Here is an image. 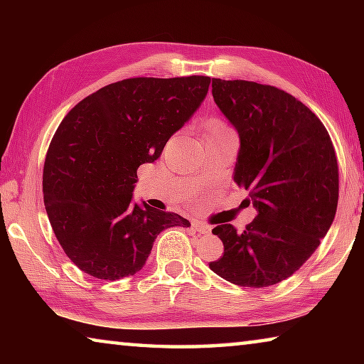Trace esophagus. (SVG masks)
I'll use <instances>...</instances> for the list:
<instances>
[{"instance_id": "34e87169", "label": "esophagus", "mask_w": 364, "mask_h": 364, "mask_svg": "<svg viewBox=\"0 0 364 364\" xmlns=\"http://www.w3.org/2000/svg\"><path fill=\"white\" fill-rule=\"evenodd\" d=\"M193 226L196 228V231L199 234H210V231H212V228L205 223H202V221H194Z\"/></svg>"}]
</instances>
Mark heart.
Listing matches in <instances>:
<instances>
[{"instance_id":"heart-1","label":"heart","mask_w":364,"mask_h":364,"mask_svg":"<svg viewBox=\"0 0 364 364\" xmlns=\"http://www.w3.org/2000/svg\"><path fill=\"white\" fill-rule=\"evenodd\" d=\"M207 133L208 136H217V134H226V133H232L231 128L225 125L221 120L213 119L207 123Z\"/></svg>"}]
</instances>
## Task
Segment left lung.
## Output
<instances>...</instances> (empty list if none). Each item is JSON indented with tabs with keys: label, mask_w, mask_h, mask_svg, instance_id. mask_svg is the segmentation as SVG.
Here are the masks:
<instances>
[{
	"label": "left lung",
	"mask_w": 364,
	"mask_h": 364,
	"mask_svg": "<svg viewBox=\"0 0 364 364\" xmlns=\"http://www.w3.org/2000/svg\"><path fill=\"white\" fill-rule=\"evenodd\" d=\"M212 95L241 139L234 183L249 191L257 217L239 232L218 225L225 245L208 267L242 287H268L292 276L334 221L338 165L321 120L276 86L212 78Z\"/></svg>",
	"instance_id": "obj_1"
}]
</instances>
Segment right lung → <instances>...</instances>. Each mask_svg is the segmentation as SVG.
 I'll return each mask as SVG.
<instances>
[{"instance_id":"1","label":"right lung","mask_w":364,"mask_h":364,"mask_svg":"<svg viewBox=\"0 0 364 364\" xmlns=\"http://www.w3.org/2000/svg\"><path fill=\"white\" fill-rule=\"evenodd\" d=\"M210 77L127 78L80 101L60 122L43 168L45 207L65 255L86 274L117 281L144 267L157 234L191 226L133 204L141 164L160 157L205 100Z\"/></svg>"}]
</instances>
